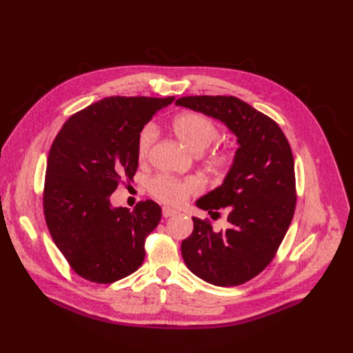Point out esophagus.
I'll return each instance as SVG.
<instances>
[{"instance_id": "34e87169", "label": "esophagus", "mask_w": 353, "mask_h": 353, "mask_svg": "<svg viewBox=\"0 0 353 353\" xmlns=\"http://www.w3.org/2000/svg\"><path fill=\"white\" fill-rule=\"evenodd\" d=\"M176 214H178V211H176V210H172V208H170V207H163V208H162V215H163L165 218L176 215Z\"/></svg>"}]
</instances>
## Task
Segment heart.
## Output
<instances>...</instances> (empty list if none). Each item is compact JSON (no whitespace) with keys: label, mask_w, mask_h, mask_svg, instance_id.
<instances>
[{"label":"heart","mask_w":353,"mask_h":353,"mask_svg":"<svg viewBox=\"0 0 353 353\" xmlns=\"http://www.w3.org/2000/svg\"><path fill=\"white\" fill-rule=\"evenodd\" d=\"M174 130L181 142L195 154L203 152L220 135V130L210 117L195 112H187L176 116L174 121ZM158 135L159 130L155 123H146L139 130L137 141L139 159H146L149 157ZM231 162L232 155L224 149L215 150L210 157V163L216 171H227ZM201 190H203V183L192 176L175 178L162 174L149 182V192L157 199L170 205H181L185 203L188 196L198 194Z\"/></svg>","instance_id":"b5f03b06"}]
</instances>
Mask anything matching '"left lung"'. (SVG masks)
Masks as SVG:
<instances>
[{"instance_id":"1","label":"left lung","mask_w":353,"mask_h":353,"mask_svg":"<svg viewBox=\"0 0 353 353\" xmlns=\"http://www.w3.org/2000/svg\"><path fill=\"white\" fill-rule=\"evenodd\" d=\"M178 106L221 121L239 149L224 182L201 196L196 207L228 211V228L214 231L192 216L194 231L181 244L190 270L214 286H239L270 264L296 208L294 159L280 126L234 96H185Z\"/></svg>"}]
</instances>
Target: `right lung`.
I'll return each mask as SVG.
<instances>
[{"label": "right lung", "instance_id": "right-lung-1", "mask_svg": "<svg viewBox=\"0 0 353 353\" xmlns=\"http://www.w3.org/2000/svg\"><path fill=\"white\" fill-rule=\"evenodd\" d=\"M175 97L112 96L69 117L50 148L43 208L52 239L83 279L109 284L137 272L161 221L152 199L113 208L110 195L138 170L139 130Z\"/></svg>", "mask_w": 353, "mask_h": 353}]
</instances>
